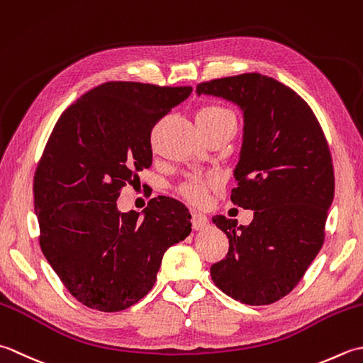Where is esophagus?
Wrapping results in <instances>:
<instances>
[{
    "instance_id": "obj_1",
    "label": "esophagus",
    "mask_w": 363,
    "mask_h": 363,
    "mask_svg": "<svg viewBox=\"0 0 363 363\" xmlns=\"http://www.w3.org/2000/svg\"><path fill=\"white\" fill-rule=\"evenodd\" d=\"M191 223H192V227L196 228V230H203V228H206L210 225V220L208 218L205 216V214L202 213H192V218H191Z\"/></svg>"
}]
</instances>
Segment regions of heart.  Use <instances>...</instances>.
<instances>
[{"label": "heart", "mask_w": 363, "mask_h": 363, "mask_svg": "<svg viewBox=\"0 0 363 363\" xmlns=\"http://www.w3.org/2000/svg\"><path fill=\"white\" fill-rule=\"evenodd\" d=\"M196 121L197 123H202V125H213V123H220L224 121H235V119L228 109L223 106H216V105H208L197 111ZM211 184H213L211 177H202V175L191 177V179H188L180 186V194L191 202H203L206 199V192H208V188Z\"/></svg>", "instance_id": "obj_1"}]
</instances>
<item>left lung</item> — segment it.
Here are the masks:
<instances>
[{
    "label": "left lung",
    "instance_id": "1",
    "mask_svg": "<svg viewBox=\"0 0 363 363\" xmlns=\"http://www.w3.org/2000/svg\"><path fill=\"white\" fill-rule=\"evenodd\" d=\"M199 95L238 105L244 128L232 202L254 210L249 225L214 216L228 238L213 282L249 306H268L290 293L324 242L334 201V166L321 125L293 89L260 73L197 84Z\"/></svg>",
    "mask_w": 363,
    "mask_h": 363
}]
</instances>
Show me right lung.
<instances>
[{"label":"right lung","instance_id":"1","mask_svg":"<svg viewBox=\"0 0 363 363\" xmlns=\"http://www.w3.org/2000/svg\"><path fill=\"white\" fill-rule=\"evenodd\" d=\"M192 87L109 81L64 111L34 175L40 247L73 298L121 312L152 290L162 255L191 233L182 202L161 196L121 213V189L152 166V128Z\"/></svg>","mask_w":363,"mask_h":363}]
</instances>
